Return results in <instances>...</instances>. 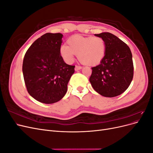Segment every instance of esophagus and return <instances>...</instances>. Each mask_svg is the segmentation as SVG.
<instances>
[{
	"mask_svg": "<svg viewBox=\"0 0 153 153\" xmlns=\"http://www.w3.org/2000/svg\"><path fill=\"white\" fill-rule=\"evenodd\" d=\"M82 68V66H75V71H78V70H80V69H81Z\"/></svg>",
	"mask_w": 153,
	"mask_h": 153,
	"instance_id": "1",
	"label": "esophagus"
}]
</instances>
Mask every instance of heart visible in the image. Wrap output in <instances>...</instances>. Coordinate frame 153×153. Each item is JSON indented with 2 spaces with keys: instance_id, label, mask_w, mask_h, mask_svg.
<instances>
[{
  "instance_id": "heart-1",
  "label": "heart",
  "mask_w": 153,
  "mask_h": 153,
  "mask_svg": "<svg viewBox=\"0 0 153 153\" xmlns=\"http://www.w3.org/2000/svg\"><path fill=\"white\" fill-rule=\"evenodd\" d=\"M67 44L68 46L63 45L60 47L59 52L68 63H71L75 55H78V59L82 63L87 66H96L105 55V41L99 36L75 35L67 40Z\"/></svg>"
}]
</instances>
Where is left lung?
I'll list each match as a JSON object with an SVG mask.
<instances>
[{"mask_svg":"<svg viewBox=\"0 0 153 153\" xmlns=\"http://www.w3.org/2000/svg\"><path fill=\"white\" fill-rule=\"evenodd\" d=\"M96 36L106 43V53L99 65L92 68L89 81L93 89L105 97L121 94L133 77L132 54L128 46L115 35L102 32Z\"/></svg>","mask_w":153,"mask_h":153,"instance_id":"8db88e82","label":"left lung"}]
</instances>
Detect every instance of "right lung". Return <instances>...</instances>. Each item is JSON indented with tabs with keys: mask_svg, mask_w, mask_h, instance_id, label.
<instances>
[{
	"mask_svg": "<svg viewBox=\"0 0 153 153\" xmlns=\"http://www.w3.org/2000/svg\"><path fill=\"white\" fill-rule=\"evenodd\" d=\"M63 35L46 33L31 45L23 61L27 90L37 101L52 104L66 94L75 66L64 62L59 49Z\"/></svg>",
	"mask_w": 153,
	"mask_h": 153,
	"instance_id": "right-lung-1",
	"label": "right lung"
}]
</instances>
